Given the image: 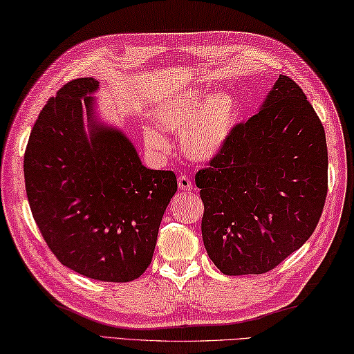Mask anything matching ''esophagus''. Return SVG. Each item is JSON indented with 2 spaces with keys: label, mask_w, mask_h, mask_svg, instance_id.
I'll return each instance as SVG.
<instances>
[{
  "label": "esophagus",
  "mask_w": 354,
  "mask_h": 354,
  "mask_svg": "<svg viewBox=\"0 0 354 354\" xmlns=\"http://www.w3.org/2000/svg\"><path fill=\"white\" fill-rule=\"evenodd\" d=\"M178 189H180V191H186V192L192 191V183H191V180H189L188 177H186V176L178 177Z\"/></svg>",
  "instance_id": "obj_1"
}]
</instances>
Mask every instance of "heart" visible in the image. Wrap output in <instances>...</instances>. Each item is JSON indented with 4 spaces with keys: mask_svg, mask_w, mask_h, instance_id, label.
Listing matches in <instances>:
<instances>
[{
    "mask_svg": "<svg viewBox=\"0 0 354 354\" xmlns=\"http://www.w3.org/2000/svg\"><path fill=\"white\" fill-rule=\"evenodd\" d=\"M152 117L158 129L182 132L180 143L186 157L208 162L228 143L239 123L240 109L236 97L228 92L208 95L205 89H188L160 98ZM145 140L151 149H168V142L157 129L146 131Z\"/></svg>",
    "mask_w": 354,
    "mask_h": 354,
    "instance_id": "b5f03b06",
    "label": "heart"
}]
</instances>
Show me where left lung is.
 Returning <instances> with one entry per match:
<instances>
[{
	"mask_svg": "<svg viewBox=\"0 0 354 354\" xmlns=\"http://www.w3.org/2000/svg\"><path fill=\"white\" fill-rule=\"evenodd\" d=\"M203 245L226 276L263 274L301 248L328 188L324 126L304 91L279 75L256 115L196 174Z\"/></svg>",
	"mask_w": 354,
	"mask_h": 354,
	"instance_id": "left-lung-1",
	"label": "left lung"
}]
</instances>
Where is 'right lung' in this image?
I'll use <instances>...</instances> for the list:
<instances>
[{
	"mask_svg": "<svg viewBox=\"0 0 354 354\" xmlns=\"http://www.w3.org/2000/svg\"><path fill=\"white\" fill-rule=\"evenodd\" d=\"M98 86L92 77L72 80L39 112L24 154L26 194L64 266L95 281L131 282L151 263L177 178L146 168L122 129L98 122Z\"/></svg>",
	"mask_w": 354,
	"mask_h": 354,
	"instance_id": "obj_1",
	"label": "right lung"
}]
</instances>
